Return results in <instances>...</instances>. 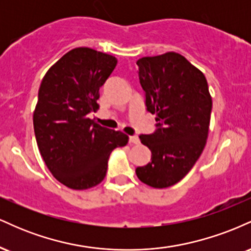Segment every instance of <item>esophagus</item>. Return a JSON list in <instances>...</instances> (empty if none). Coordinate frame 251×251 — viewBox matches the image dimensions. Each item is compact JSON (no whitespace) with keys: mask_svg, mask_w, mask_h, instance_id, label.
Here are the masks:
<instances>
[{"mask_svg":"<svg viewBox=\"0 0 251 251\" xmlns=\"http://www.w3.org/2000/svg\"><path fill=\"white\" fill-rule=\"evenodd\" d=\"M128 140L131 144H139V138L137 135H129Z\"/></svg>","mask_w":251,"mask_h":251,"instance_id":"esophagus-1","label":"esophagus"}]
</instances>
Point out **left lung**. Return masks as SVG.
Segmentation results:
<instances>
[{
    "instance_id": "8db88e82",
    "label": "left lung",
    "mask_w": 251,
    "mask_h": 251,
    "mask_svg": "<svg viewBox=\"0 0 251 251\" xmlns=\"http://www.w3.org/2000/svg\"><path fill=\"white\" fill-rule=\"evenodd\" d=\"M145 106L155 114V131L140 134L151 160L135 169L138 178L155 189L183 179L201 157L208 138L212 100L201 72L175 51L137 61Z\"/></svg>"
}]
</instances>
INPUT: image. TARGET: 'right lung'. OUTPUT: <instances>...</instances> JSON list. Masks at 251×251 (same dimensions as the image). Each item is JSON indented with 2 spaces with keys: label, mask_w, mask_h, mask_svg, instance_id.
Listing matches in <instances>:
<instances>
[{
  "label": "right lung",
  "mask_w": 251,
  "mask_h": 251,
  "mask_svg": "<svg viewBox=\"0 0 251 251\" xmlns=\"http://www.w3.org/2000/svg\"><path fill=\"white\" fill-rule=\"evenodd\" d=\"M117 62L114 56L92 48H75L42 79L33 116L36 143L51 175L70 189L101 183L111 152L128 142L123 132L87 118L99 107V89Z\"/></svg>",
  "instance_id": "right-lung-1"
}]
</instances>
